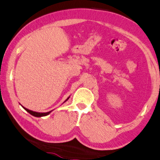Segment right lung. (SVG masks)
Segmentation results:
<instances>
[{"label":"right lung","instance_id":"obj_1","mask_svg":"<svg viewBox=\"0 0 160 160\" xmlns=\"http://www.w3.org/2000/svg\"><path fill=\"white\" fill-rule=\"evenodd\" d=\"M69 98H70V96H69V97L67 98L66 100H65V101L64 102V103L65 102L68 101V100L69 99ZM21 106H22V105H21ZM22 108L26 110V111H27L29 113H30L31 115L33 116H35V117H42V116H46L47 115H49V114H50L51 112L52 111V110H51V111L47 112V113H40V112H35V111H32V110H30L27 109V108H24V107H23V106H22Z\"/></svg>","mask_w":160,"mask_h":160}]
</instances>
